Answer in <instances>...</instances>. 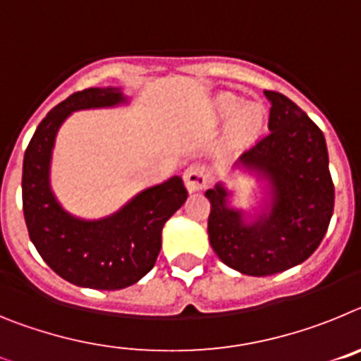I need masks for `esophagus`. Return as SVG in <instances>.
Returning <instances> with one entry per match:
<instances>
[{"instance_id": "34e87169", "label": "esophagus", "mask_w": 361, "mask_h": 361, "mask_svg": "<svg viewBox=\"0 0 361 361\" xmlns=\"http://www.w3.org/2000/svg\"><path fill=\"white\" fill-rule=\"evenodd\" d=\"M208 183H209V177L202 166H197V164L190 166V168L184 171V184H186L188 191H191V193H193V191L202 190Z\"/></svg>"}]
</instances>
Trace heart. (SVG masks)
Here are the masks:
<instances>
[{"mask_svg": "<svg viewBox=\"0 0 361 361\" xmlns=\"http://www.w3.org/2000/svg\"><path fill=\"white\" fill-rule=\"evenodd\" d=\"M215 111L220 117H233V128L240 137H251L262 126V110L258 104H244L231 94H220L215 99Z\"/></svg>", "mask_w": 361, "mask_h": 361, "instance_id": "obj_1", "label": "heart"}]
</instances>
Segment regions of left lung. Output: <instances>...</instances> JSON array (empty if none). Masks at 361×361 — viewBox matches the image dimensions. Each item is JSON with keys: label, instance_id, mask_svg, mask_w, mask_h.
<instances>
[{"label": "left lung", "instance_id": "left-lung-1", "mask_svg": "<svg viewBox=\"0 0 361 361\" xmlns=\"http://www.w3.org/2000/svg\"><path fill=\"white\" fill-rule=\"evenodd\" d=\"M269 133L237 166L267 183V202L253 220L229 206L222 183L206 191L209 244L231 269L250 276L282 273L307 260L329 228L334 186L325 137L304 110L279 92H264Z\"/></svg>", "mask_w": 361, "mask_h": 361}]
</instances>
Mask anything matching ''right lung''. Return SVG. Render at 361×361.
I'll list each match as a JSON object with an SVG mask.
<instances>
[{
    "instance_id": "obj_1",
    "label": "right lung",
    "mask_w": 361,
    "mask_h": 361,
    "mask_svg": "<svg viewBox=\"0 0 361 361\" xmlns=\"http://www.w3.org/2000/svg\"><path fill=\"white\" fill-rule=\"evenodd\" d=\"M128 103L121 88L75 92L47 114L28 142L23 159V213L37 253L61 279L79 288L114 291L139 282L161 251V235L188 199L183 178L171 177L146 188L119 212L99 220L70 215L50 188L56 135L72 111Z\"/></svg>"
}]
</instances>
